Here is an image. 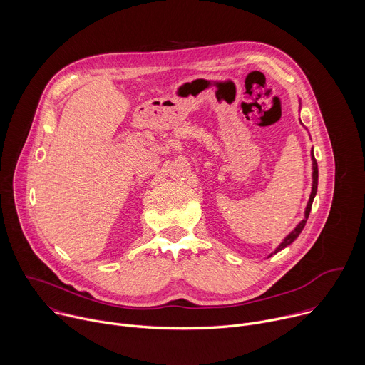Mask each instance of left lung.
<instances>
[{
	"instance_id": "left-lung-1",
	"label": "left lung",
	"mask_w": 365,
	"mask_h": 365,
	"mask_svg": "<svg viewBox=\"0 0 365 365\" xmlns=\"http://www.w3.org/2000/svg\"><path fill=\"white\" fill-rule=\"evenodd\" d=\"M310 159H312V192H310V196H309V200H307V205H306V207H304V218L294 227V230L292 231V232H289L284 238H283V241L274 248V251H272L269 255H267V258H270L272 255H274V254H277L279 251H282L283 248H286L287 245H290L297 237H299V234L302 232V230L304 228V225H306V221H307V218H309V214H310V207H312V203H314V199H315V196H317V192H318V163H317V160H315V154H314V148H312V151H310Z\"/></svg>"
}]
</instances>
